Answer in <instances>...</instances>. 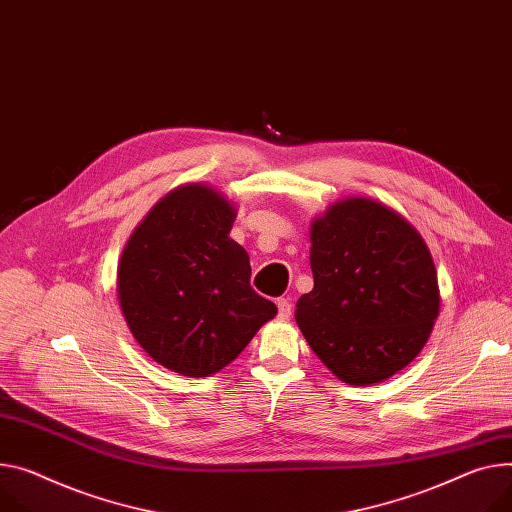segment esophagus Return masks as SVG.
<instances>
[{"instance_id":"34e87169","label":"esophagus","mask_w":512,"mask_h":512,"mask_svg":"<svg viewBox=\"0 0 512 512\" xmlns=\"http://www.w3.org/2000/svg\"><path fill=\"white\" fill-rule=\"evenodd\" d=\"M277 307H279V320H289L291 318V303H289V299H285V297L277 299Z\"/></svg>"}]
</instances>
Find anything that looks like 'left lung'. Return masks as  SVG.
Listing matches in <instances>:
<instances>
[{
  "label": "left lung",
  "instance_id": "obj_1",
  "mask_svg": "<svg viewBox=\"0 0 512 512\" xmlns=\"http://www.w3.org/2000/svg\"><path fill=\"white\" fill-rule=\"evenodd\" d=\"M313 289L295 322L318 359L348 385L408 367L439 316L437 268L416 227L365 196L332 203L309 227Z\"/></svg>",
  "mask_w": 512,
  "mask_h": 512
}]
</instances>
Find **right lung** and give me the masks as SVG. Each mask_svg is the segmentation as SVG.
I'll list each match as a JSON object with an SVG mask.
<instances>
[{
	"mask_svg": "<svg viewBox=\"0 0 512 512\" xmlns=\"http://www.w3.org/2000/svg\"><path fill=\"white\" fill-rule=\"evenodd\" d=\"M238 209L209 184L170 190L133 229L116 270L125 322L147 355L211 377L248 346L277 305L250 287V256L229 238Z\"/></svg>",
	"mask_w": 512,
	"mask_h": 512,
	"instance_id": "add662e5",
	"label": "right lung"
}]
</instances>
